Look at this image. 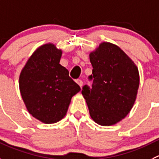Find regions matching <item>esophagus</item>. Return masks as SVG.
Returning <instances> with one entry per match:
<instances>
[{
    "instance_id": "esophagus-1",
    "label": "esophagus",
    "mask_w": 159,
    "mask_h": 159,
    "mask_svg": "<svg viewBox=\"0 0 159 159\" xmlns=\"http://www.w3.org/2000/svg\"><path fill=\"white\" fill-rule=\"evenodd\" d=\"M76 82L78 83V85H79V86L81 87H81H82V85H83V81H81V79H77V80H76Z\"/></svg>"
}]
</instances>
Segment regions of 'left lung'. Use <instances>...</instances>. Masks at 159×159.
I'll return each mask as SVG.
<instances>
[{"label":"left lung","instance_id":"1","mask_svg":"<svg viewBox=\"0 0 159 159\" xmlns=\"http://www.w3.org/2000/svg\"><path fill=\"white\" fill-rule=\"evenodd\" d=\"M93 81L82 87L91 118L100 125H111L126 116L136 100L140 84L136 65L118 46L100 44L90 53Z\"/></svg>","mask_w":159,"mask_h":159}]
</instances>
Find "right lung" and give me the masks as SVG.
I'll return each mask as SVG.
<instances>
[{
	"label": "right lung",
	"instance_id": "right-lung-1",
	"mask_svg": "<svg viewBox=\"0 0 159 159\" xmlns=\"http://www.w3.org/2000/svg\"><path fill=\"white\" fill-rule=\"evenodd\" d=\"M61 56L54 44L41 46L19 77V89L29 113L46 124L61 120L72 96L81 90L67 69L59 64Z\"/></svg>",
	"mask_w": 159,
	"mask_h": 159
}]
</instances>
